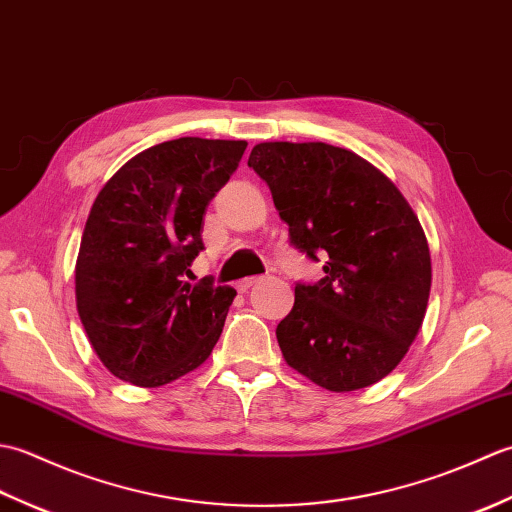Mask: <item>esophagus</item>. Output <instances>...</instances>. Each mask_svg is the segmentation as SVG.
I'll return each mask as SVG.
<instances>
[{
    "mask_svg": "<svg viewBox=\"0 0 512 512\" xmlns=\"http://www.w3.org/2000/svg\"><path fill=\"white\" fill-rule=\"evenodd\" d=\"M259 281H262V277H246L242 281H237V290L239 292H248L255 284H259Z\"/></svg>",
    "mask_w": 512,
    "mask_h": 512,
    "instance_id": "esophagus-1",
    "label": "esophagus"
}]
</instances>
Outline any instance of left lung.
Instances as JSON below:
<instances>
[{
  "label": "left lung",
  "mask_w": 512,
  "mask_h": 512,
  "mask_svg": "<svg viewBox=\"0 0 512 512\" xmlns=\"http://www.w3.org/2000/svg\"><path fill=\"white\" fill-rule=\"evenodd\" d=\"M248 167L266 180L290 244L325 277L295 286L277 325L286 363L330 391L378 383L405 358L427 312L431 255L416 213L385 173L325 143H259Z\"/></svg>",
  "instance_id": "obj_1"
}]
</instances>
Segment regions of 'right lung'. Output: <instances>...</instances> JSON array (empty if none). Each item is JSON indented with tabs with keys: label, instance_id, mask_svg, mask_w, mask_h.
Segmentation results:
<instances>
[{
	"label": "right lung",
	"instance_id": "1",
	"mask_svg": "<svg viewBox=\"0 0 512 512\" xmlns=\"http://www.w3.org/2000/svg\"><path fill=\"white\" fill-rule=\"evenodd\" d=\"M246 140L176 138L140 151L96 195L76 257V310L110 372L160 387L200 367L237 292L187 284L206 206L233 176Z\"/></svg>",
	"mask_w": 512,
	"mask_h": 512
}]
</instances>
